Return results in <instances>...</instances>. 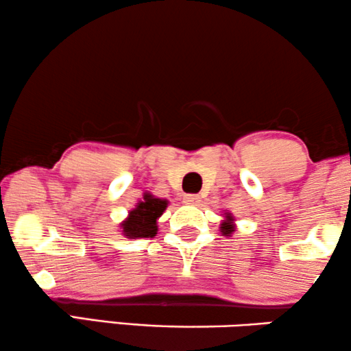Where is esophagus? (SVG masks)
Wrapping results in <instances>:
<instances>
[{
  "label": "esophagus",
  "instance_id": "34e87169",
  "mask_svg": "<svg viewBox=\"0 0 351 351\" xmlns=\"http://www.w3.org/2000/svg\"><path fill=\"white\" fill-rule=\"evenodd\" d=\"M184 202H185V204H190V206H196V204H199V202H201V197L197 195H185Z\"/></svg>",
  "mask_w": 351,
  "mask_h": 351
}]
</instances>
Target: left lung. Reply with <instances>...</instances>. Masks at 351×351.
<instances>
[{
    "instance_id": "obj_1",
    "label": "left lung",
    "mask_w": 351,
    "mask_h": 351,
    "mask_svg": "<svg viewBox=\"0 0 351 351\" xmlns=\"http://www.w3.org/2000/svg\"><path fill=\"white\" fill-rule=\"evenodd\" d=\"M223 217H225V220L220 223V232L223 236H231L236 231V218L230 212L223 213Z\"/></svg>"
}]
</instances>
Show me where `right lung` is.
<instances>
[{"instance_id": "right-lung-1", "label": "right lung", "mask_w": 351, "mask_h": 351, "mask_svg": "<svg viewBox=\"0 0 351 351\" xmlns=\"http://www.w3.org/2000/svg\"><path fill=\"white\" fill-rule=\"evenodd\" d=\"M169 201L161 199L144 193V199L136 204L134 209L128 212V217L120 223L121 234L128 239H141V237H154L158 231V218L163 215Z\"/></svg>"}]
</instances>
